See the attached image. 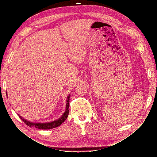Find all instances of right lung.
<instances>
[{
	"label": "right lung",
	"instance_id": "obj_1",
	"mask_svg": "<svg viewBox=\"0 0 157 157\" xmlns=\"http://www.w3.org/2000/svg\"><path fill=\"white\" fill-rule=\"evenodd\" d=\"M69 98H70V96H69L67 99V103H66V105H66L65 112L63 113L62 117H60L59 119L56 120L55 121L51 122H47V123H36V122L33 123V122H31L29 121H27V120L24 119V118H22L20 115H19V117H20L21 119L29 127H35V128H39V129H42V130H48V129H52V128H56L62 124V123L66 120V118H67L68 117L69 111Z\"/></svg>",
	"mask_w": 157,
	"mask_h": 157
}]
</instances>
